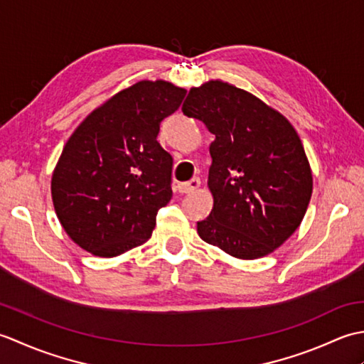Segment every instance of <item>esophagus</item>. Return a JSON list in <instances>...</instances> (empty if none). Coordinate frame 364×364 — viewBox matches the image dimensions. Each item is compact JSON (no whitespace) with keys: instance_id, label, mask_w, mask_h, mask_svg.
<instances>
[{"instance_id":"obj_1","label":"esophagus","mask_w":364,"mask_h":364,"mask_svg":"<svg viewBox=\"0 0 364 364\" xmlns=\"http://www.w3.org/2000/svg\"><path fill=\"white\" fill-rule=\"evenodd\" d=\"M198 186H200L198 178H192V180L188 181V183L178 184V191H180L181 194H191V192H194L196 189H198Z\"/></svg>"}]
</instances>
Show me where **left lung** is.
<instances>
[{"label": "left lung", "mask_w": 364, "mask_h": 364, "mask_svg": "<svg viewBox=\"0 0 364 364\" xmlns=\"http://www.w3.org/2000/svg\"><path fill=\"white\" fill-rule=\"evenodd\" d=\"M188 117L215 136L208 176L214 205L198 236L235 258L272 253L300 225L313 192L300 137L280 112L223 81L192 87Z\"/></svg>", "instance_id": "1"}]
</instances>
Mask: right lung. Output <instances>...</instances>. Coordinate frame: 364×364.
<instances>
[{"label":"right lung","mask_w":364,"mask_h":364,"mask_svg":"<svg viewBox=\"0 0 364 364\" xmlns=\"http://www.w3.org/2000/svg\"><path fill=\"white\" fill-rule=\"evenodd\" d=\"M186 90L139 81L89 114L68 139L51 178L60 225L81 249L103 258L146 242L172 198L170 156L156 137Z\"/></svg>","instance_id":"1"}]
</instances>
